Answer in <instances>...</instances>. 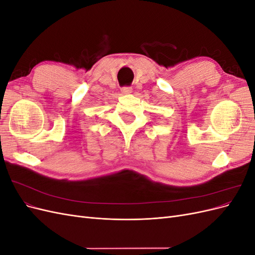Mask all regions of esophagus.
Here are the masks:
<instances>
[{
    "label": "esophagus",
    "instance_id": "esophagus-1",
    "mask_svg": "<svg viewBox=\"0 0 255 255\" xmlns=\"http://www.w3.org/2000/svg\"><path fill=\"white\" fill-rule=\"evenodd\" d=\"M121 91H122V94H130V92H132V87L125 86L121 88Z\"/></svg>",
    "mask_w": 255,
    "mask_h": 255
}]
</instances>
